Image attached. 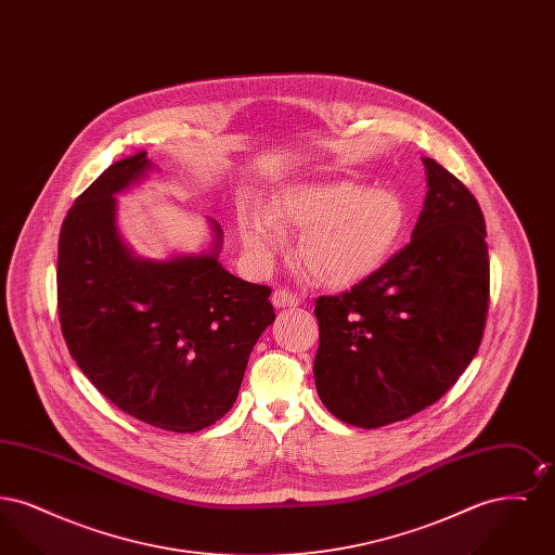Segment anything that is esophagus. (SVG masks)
Returning a JSON list of instances; mask_svg holds the SVG:
<instances>
[{
    "mask_svg": "<svg viewBox=\"0 0 555 555\" xmlns=\"http://www.w3.org/2000/svg\"><path fill=\"white\" fill-rule=\"evenodd\" d=\"M272 306H274L276 310L295 308V306H299V299H297L293 293H289V291L276 289L272 293Z\"/></svg>",
    "mask_w": 555,
    "mask_h": 555,
    "instance_id": "obj_1",
    "label": "esophagus"
}]
</instances>
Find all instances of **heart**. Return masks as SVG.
<instances>
[{
    "label": "heart",
    "instance_id": "b5f03b06",
    "mask_svg": "<svg viewBox=\"0 0 555 555\" xmlns=\"http://www.w3.org/2000/svg\"><path fill=\"white\" fill-rule=\"evenodd\" d=\"M408 211L389 189L356 181L299 183L270 199L268 214L245 206L237 214L238 238L258 262L285 249L283 231H301L297 260L326 287H351L374 274L396 251Z\"/></svg>",
    "mask_w": 555,
    "mask_h": 555
}]
</instances>
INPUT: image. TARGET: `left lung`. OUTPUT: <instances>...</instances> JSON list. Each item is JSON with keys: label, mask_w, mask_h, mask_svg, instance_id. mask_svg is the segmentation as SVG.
I'll return each instance as SVG.
<instances>
[{"label": "left lung", "mask_w": 555, "mask_h": 555, "mask_svg": "<svg viewBox=\"0 0 555 555\" xmlns=\"http://www.w3.org/2000/svg\"><path fill=\"white\" fill-rule=\"evenodd\" d=\"M426 197L412 241L344 295L318 297L317 391L351 426L418 414L468 369L489 306L487 229L475 195L423 158Z\"/></svg>", "instance_id": "left-lung-1"}]
</instances>
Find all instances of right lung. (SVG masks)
Wrapping results in <instances>:
<instances>
[{
	"instance_id": "add662e5",
	"label": "right lung",
	"mask_w": 555,
	"mask_h": 555,
	"mask_svg": "<svg viewBox=\"0 0 555 555\" xmlns=\"http://www.w3.org/2000/svg\"><path fill=\"white\" fill-rule=\"evenodd\" d=\"M154 170L120 159L80 193L57 243L62 335L82 374L141 423L195 433L235 403L249 353L274 322L270 289L233 276L211 243L166 260L137 256L118 229V193Z\"/></svg>"
}]
</instances>
